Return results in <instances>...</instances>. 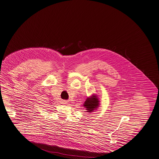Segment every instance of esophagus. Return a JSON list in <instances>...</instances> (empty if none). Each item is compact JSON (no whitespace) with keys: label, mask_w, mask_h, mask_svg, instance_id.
Returning <instances> with one entry per match:
<instances>
[{"label":"esophagus","mask_w":159,"mask_h":159,"mask_svg":"<svg viewBox=\"0 0 159 159\" xmlns=\"http://www.w3.org/2000/svg\"><path fill=\"white\" fill-rule=\"evenodd\" d=\"M63 104H66V103H67V102H63Z\"/></svg>","instance_id":"esophagus-1"}]
</instances>
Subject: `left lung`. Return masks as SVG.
Returning a JSON list of instances; mask_svg holds the SVG:
<instances>
[{"mask_svg":"<svg viewBox=\"0 0 159 159\" xmlns=\"http://www.w3.org/2000/svg\"><path fill=\"white\" fill-rule=\"evenodd\" d=\"M100 106V100L98 98V96L93 94L86 98L83 106L86 110V111L88 113H92L97 110Z\"/></svg>","mask_w":159,"mask_h":159,"instance_id":"1","label":"left lung"}]
</instances>
